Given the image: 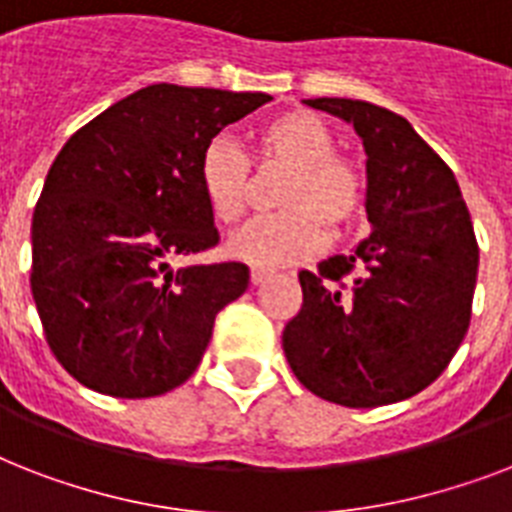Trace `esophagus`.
Masks as SVG:
<instances>
[{
    "label": "esophagus",
    "instance_id": "1",
    "mask_svg": "<svg viewBox=\"0 0 512 512\" xmlns=\"http://www.w3.org/2000/svg\"><path fill=\"white\" fill-rule=\"evenodd\" d=\"M268 279H271V273L260 271V268H255V271L249 273V281H252V287H260V284H265Z\"/></svg>",
    "mask_w": 512,
    "mask_h": 512
}]
</instances>
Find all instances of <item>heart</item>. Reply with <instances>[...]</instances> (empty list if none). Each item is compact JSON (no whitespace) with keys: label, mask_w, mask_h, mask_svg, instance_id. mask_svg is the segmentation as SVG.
Instances as JSON below:
<instances>
[{"label":"heart","mask_w":512,"mask_h":512,"mask_svg":"<svg viewBox=\"0 0 512 512\" xmlns=\"http://www.w3.org/2000/svg\"><path fill=\"white\" fill-rule=\"evenodd\" d=\"M327 122L311 111H289L265 124L255 148L263 172L287 170L276 204L284 212L260 217L228 241L233 260L268 271L319 255L332 233H345L364 209V175L335 154ZM199 188L217 223H239L252 196V167L239 143L212 138L199 159Z\"/></svg>","instance_id":"b5f03b06"}]
</instances>
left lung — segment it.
<instances>
[{
    "mask_svg": "<svg viewBox=\"0 0 512 512\" xmlns=\"http://www.w3.org/2000/svg\"><path fill=\"white\" fill-rule=\"evenodd\" d=\"M366 154L369 239L300 271L303 308L281 335L305 388L350 409L417 396L470 324L478 244L457 177L404 116L366 100L311 98Z\"/></svg>",
    "mask_w": 512,
    "mask_h": 512,
    "instance_id": "left-lung-1",
    "label": "left lung"
}]
</instances>
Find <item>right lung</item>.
<instances>
[{"instance_id":"right-lung-1","label":"right lung","mask_w":512,"mask_h":512,"mask_svg":"<svg viewBox=\"0 0 512 512\" xmlns=\"http://www.w3.org/2000/svg\"><path fill=\"white\" fill-rule=\"evenodd\" d=\"M265 92L151 84L74 132L31 223V292L47 345L84 388L151 398L183 385L244 263L172 268L217 244L199 159Z\"/></svg>"}]
</instances>
